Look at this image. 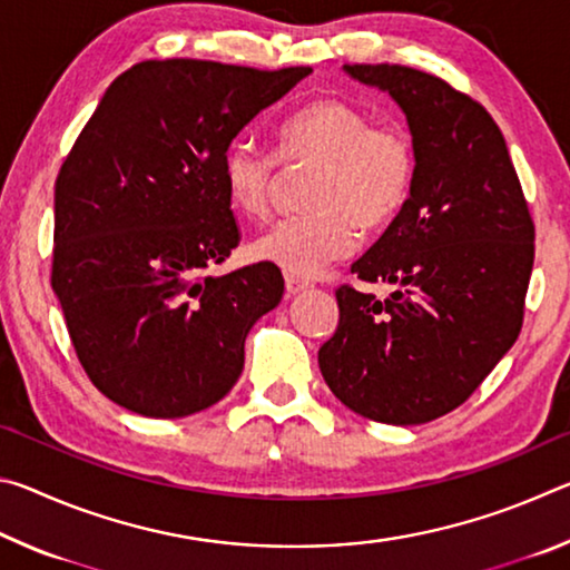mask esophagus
Here are the masks:
<instances>
[{
	"label": "esophagus",
	"instance_id": "34e87169",
	"mask_svg": "<svg viewBox=\"0 0 570 570\" xmlns=\"http://www.w3.org/2000/svg\"><path fill=\"white\" fill-rule=\"evenodd\" d=\"M308 288V282H304V278L298 276H286V292L288 294H302Z\"/></svg>",
	"mask_w": 570,
	"mask_h": 570
}]
</instances>
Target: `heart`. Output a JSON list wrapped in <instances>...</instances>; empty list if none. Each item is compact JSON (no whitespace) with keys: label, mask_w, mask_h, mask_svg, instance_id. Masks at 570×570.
Returning a JSON list of instances; mask_svg holds the SVG:
<instances>
[{"label":"heart","mask_w":570,"mask_h":570,"mask_svg":"<svg viewBox=\"0 0 570 570\" xmlns=\"http://www.w3.org/2000/svg\"><path fill=\"white\" fill-rule=\"evenodd\" d=\"M278 160L288 170L316 168L304 193L308 210L278 220L250 244V254L294 276H314L350 256L360 238L356 226H387L407 204L414 183L407 135L372 125L362 108L336 98L288 115L278 128ZM276 178V158L254 140H234L220 160L228 204L244 218L268 214Z\"/></svg>","instance_id":"obj_1"}]
</instances>
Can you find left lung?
Returning <instances> with one entry per match:
<instances>
[{"label": "left lung", "mask_w": 570, "mask_h": 570, "mask_svg": "<svg viewBox=\"0 0 570 570\" xmlns=\"http://www.w3.org/2000/svg\"><path fill=\"white\" fill-rule=\"evenodd\" d=\"M344 72L404 112L414 183L387 230L352 264L362 282L394 292L380 302L336 288L340 326L322 344L320 370L362 417L422 424L465 402L515 344L535 230L503 132L480 102L402 65Z\"/></svg>", "instance_id": "8db88e82"}]
</instances>
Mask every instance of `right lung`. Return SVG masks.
Segmentation results:
<instances>
[{"mask_svg":"<svg viewBox=\"0 0 570 570\" xmlns=\"http://www.w3.org/2000/svg\"><path fill=\"white\" fill-rule=\"evenodd\" d=\"M312 67L148 60L122 72L55 186L52 292L95 387L142 417L224 400L246 334L284 294L274 264L208 276L238 246L220 160Z\"/></svg>","mask_w":570,"mask_h":570,"instance_id":"right-lung-1","label":"right lung"}]
</instances>
